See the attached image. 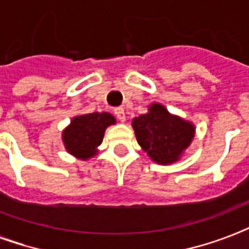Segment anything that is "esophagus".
<instances>
[{
    "instance_id": "34e87169",
    "label": "esophagus",
    "mask_w": 249,
    "mask_h": 249,
    "mask_svg": "<svg viewBox=\"0 0 249 249\" xmlns=\"http://www.w3.org/2000/svg\"><path fill=\"white\" fill-rule=\"evenodd\" d=\"M115 115H116V117L121 123H124L126 120V115H125L124 108H115Z\"/></svg>"
}]
</instances>
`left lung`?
Masks as SVG:
<instances>
[{"mask_svg":"<svg viewBox=\"0 0 249 249\" xmlns=\"http://www.w3.org/2000/svg\"><path fill=\"white\" fill-rule=\"evenodd\" d=\"M132 126L137 142L154 163H177L195 137V125L170 113L163 105L154 102L148 111L134 117Z\"/></svg>","mask_w":249,"mask_h":249,"instance_id":"obj_1","label":"left lung"}]
</instances>
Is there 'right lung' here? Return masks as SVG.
I'll use <instances>...</instances> for the list:
<instances>
[{
    "label": "right lung",
    "mask_w": 249,
    "mask_h": 249,
    "mask_svg": "<svg viewBox=\"0 0 249 249\" xmlns=\"http://www.w3.org/2000/svg\"><path fill=\"white\" fill-rule=\"evenodd\" d=\"M116 124L108 112H93L75 116L62 132V141L68 154L76 159L88 160L98 154L106 129Z\"/></svg>",
    "instance_id": "obj_1"
}]
</instances>
